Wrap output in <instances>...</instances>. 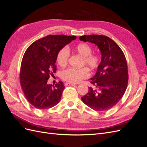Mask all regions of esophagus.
<instances>
[{
  "mask_svg": "<svg viewBox=\"0 0 147 147\" xmlns=\"http://www.w3.org/2000/svg\"><path fill=\"white\" fill-rule=\"evenodd\" d=\"M64 85L65 86H75L76 85V84H73V83H64Z\"/></svg>",
  "mask_w": 147,
  "mask_h": 147,
  "instance_id": "esophagus-1",
  "label": "esophagus"
}]
</instances>
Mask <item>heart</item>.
Segmentation results:
<instances>
[{"mask_svg":"<svg viewBox=\"0 0 147 147\" xmlns=\"http://www.w3.org/2000/svg\"><path fill=\"white\" fill-rule=\"evenodd\" d=\"M75 51L83 56L82 65H86L91 70L94 71L99 67L101 57L97 53H92V47L87 43H80L75 47ZM70 53L66 47L61 48L57 55L56 61L60 66L64 67L68 63ZM61 78L64 80L71 83H78L82 80L90 76V72L86 67L81 69L69 68L62 71Z\"/></svg>","mask_w":147,"mask_h":147,"instance_id":"b5f03b06","label":"heart"}]
</instances>
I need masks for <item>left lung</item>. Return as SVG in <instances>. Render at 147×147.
Segmentation results:
<instances>
[{
	"mask_svg": "<svg viewBox=\"0 0 147 147\" xmlns=\"http://www.w3.org/2000/svg\"><path fill=\"white\" fill-rule=\"evenodd\" d=\"M81 41L96 44L100 49L102 59L86 95L82 100L89 107L97 112L108 110L116 105L125 92L128 83L126 57L113 40L102 35H83Z\"/></svg>",
	"mask_w": 147,
	"mask_h": 147,
	"instance_id": "obj_1",
	"label": "left lung"
}]
</instances>
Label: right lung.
I'll return each mask as SVG.
<instances>
[{
    "label": "right lung",
    "mask_w": 147,
    "mask_h": 147,
    "mask_svg": "<svg viewBox=\"0 0 147 147\" xmlns=\"http://www.w3.org/2000/svg\"><path fill=\"white\" fill-rule=\"evenodd\" d=\"M76 36L50 35L32 43L21 61L20 81L26 99L34 107L43 110L60 102L65 86L63 82L55 86L47 83L56 72L57 55Z\"/></svg>",
    "instance_id": "obj_1"
}]
</instances>
